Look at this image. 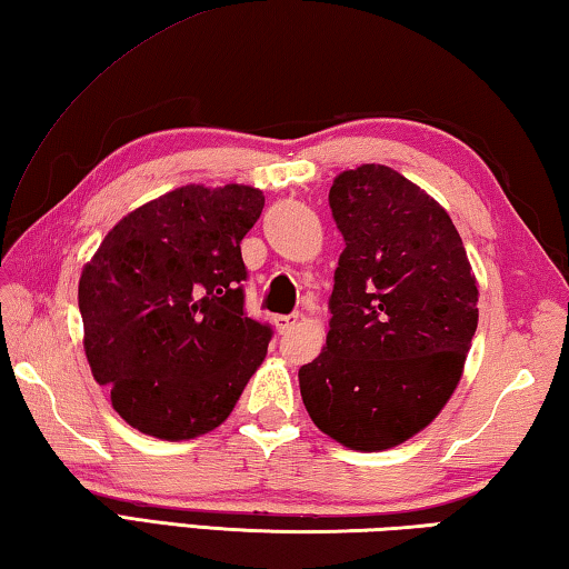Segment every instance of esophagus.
Instances as JSON below:
<instances>
[{"instance_id": "1", "label": "esophagus", "mask_w": 569, "mask_h": 569, "mask_svg": "<svg viewBox=\"0 0 569 569\" xmlns=\"http://www.w3.org/2000/svg\"><path fill=\"white\" fill-rule=\"evenodd\" d=\"M298 319H301V316H298V313L276 316V319H273V323H276V331H278V333H288V331H291L293 326L298 323Z\"/></svg>"}]
</instances>
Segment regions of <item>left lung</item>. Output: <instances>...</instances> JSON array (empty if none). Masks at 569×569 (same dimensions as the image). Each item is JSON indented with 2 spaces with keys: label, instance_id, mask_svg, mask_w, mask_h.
I'll return each mask as SVG.
<instances>
[{
  "label": "left lung",
  "instance_id": "1",
  "mask_svg": "<svg viewBox=\"0 0 569 569\" xmlns=\"http://www.w3.org/2000/svg\"><path fill=\"white\" fill-rule=\"evenodd\" d=\"M343 253L323 351L301 366L308 417L359 451L401 445L437 419L477 331V278L435 198L387 166L333 180Z\"/></svg>",
  "mask_w": 569,
  "mask_h": 569
}]
</instances>
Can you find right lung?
I'll return each instance as SVG.
<instances>
[{"label":"right lung","mask_w":569,"mask_h":569,"mask_svg":"<svg viewBox=\"0 0 569 569\" xmlns=\"http://www.w3.org/2000/svg\"><path fill=\"white\" fill-rule=\"evenodd\" d=\"M263 203L250 186H182L124 216L82 268L92 377L142 435L213 431L263 363L273 331L246 313L240 256Z\"/></svg>","instance_id":"1"}]
</instances>
